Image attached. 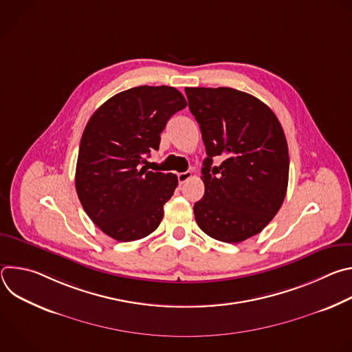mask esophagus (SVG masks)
<instances>
[{
  "mask_svg": "<svg viewBox=\"0 0 352 352\" xmlns=\"http://www.w3.org/2000/svg\"><path fill=\"white\" fill-rule=\"evenodd\" d=\"M192 178V173L190 171H185V173H179L178 174V182H179V185H182V184H185L188 179H190Z\"/></svg>",
  "mask_w": 352,
  "mask_h": 352,
  "instance_id": "34e87169",
  "label": "esophagus"
}]
</instances>
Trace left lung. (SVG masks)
<instances>
[{
	"label": "left lung",
	"instance_id": "8db88e82",
	"mask_svg": "<svg viewBox=\"0 0 352 352\" xmlns=\"http://www.w3.org/2000/svg\"><path fill=\"white\" fill-rule=\"evenodd\" d=\"M208 157L197 226L209 236L238 243L259 234L280 210L289 157L276 114L259 98L231 87H185ZM214 157L223 162L212 166Z\"/></svg>",
	"mask_w": 352,
	"mask_h": 352
}]
</instances>
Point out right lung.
Returning <instances> with one entry per match:
<instances>
[{
    "label": "right lung",
    "instance_id": "right-lung-1",
    "mask_svg": "<svg viewBox=\"0 0 352 352\" xmlns=\"http://www.w3.org/2000/svg\"><path fill=\"white\" fill-rule=\"evenodd\" d=\"M185 107L175 87L138 86L109 98L86 124L75 186L86 214L109 236L136 241L162 223L178 178L142 164L159 150L167 121Z\"/></svg>",
    "mask_w": 352,
    "mask_h": 352
}]
</instances>
